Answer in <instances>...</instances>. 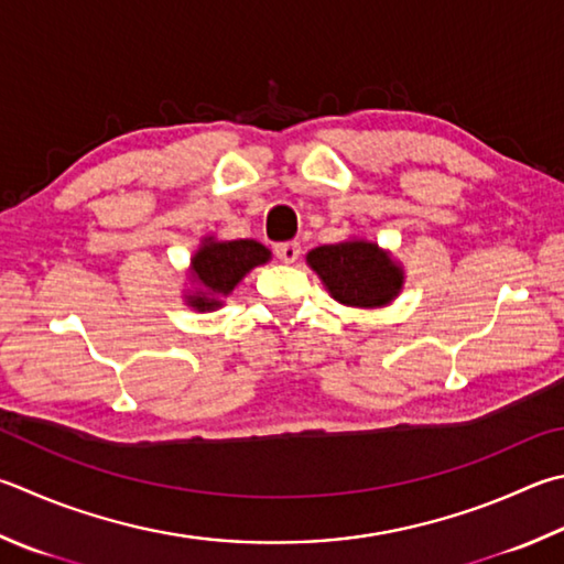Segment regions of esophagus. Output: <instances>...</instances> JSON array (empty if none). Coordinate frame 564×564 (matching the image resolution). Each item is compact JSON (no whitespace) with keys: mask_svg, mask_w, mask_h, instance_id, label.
Returning <instances> with one entry per match:
<instances>
[{"mask_svg":"<svg viewBox=\"0 0 564 564\" xmlns=\"http://www.w3.org/2000/svg\"><path fill=\"white\" fill-rule=\"evenodd\" d=\"M275 256H279L283 263H295L301 259V243H295V241L279 243V247H275Z\"/></svg>","mask_w":564,"mask_h":564,"instance_id":"esophagus-1","label":"esophagus"}]
</instances>
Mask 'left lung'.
Here are the masks:
<instances>
[{
    "instance_id": "left-lung-1",
    "label": "left lung",
    "mask_w": 564,
    "mask_h": 564,
    "mask_svg": "<svg viewBox=\"0 0 564 564\" xmlns=\"http://www.w3.org/2000/svg\"><path fill=\"white\" fill-rule=\"evenodd\" d=\"M330 299L347 308H384L404 289V265L370 239L325 243L305 256Z\"/></svg>"
}]
</instances>
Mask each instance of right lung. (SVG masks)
<instances>
[{
	"instance_id": "add662e5",
	"label": "right lung",
	"mask_w": 564,
	"mask_h": 564,
	"mask_svg": "<svg viewBox=\"0 0 564 564\" xmlns=\"http://www.w3.org/2000/svg\"><path fill=\"white\" fill-rule=\"evenodd\" d=\"M269 261L271 251L253 239L224 241L214 234L204 237L189 259V289H184L182 299L197 313L219 311L224 299H229L247 273Z\"/></svg>"
}]
</instances>
